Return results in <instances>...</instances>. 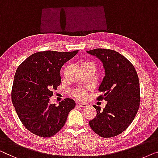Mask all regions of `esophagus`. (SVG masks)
Instances as JSON below:
<instances>
[{"label": "esophagus", "instance_id": "obj_1", "mask_svg": "<svg viewBox=\"0 0 158 158\" xmlns=\"http://www.w3.org/2000/svg\"><path fill=\"white\" fill-rule=\"evenodd\" d=\"M76 105H77V106H81V107H82V108H85L87 106V104L85 103H81V102H77Z\"/></svg>", "mask_w": 158, "mask_h": 158}]
</instances>
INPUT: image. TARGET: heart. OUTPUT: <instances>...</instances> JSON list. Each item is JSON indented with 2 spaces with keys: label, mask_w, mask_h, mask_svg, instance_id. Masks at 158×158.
Wrapping results in <instances>:
<instances>
[{
  "label": "heart",
  "mask_w": 158,
  "mask_h": 158,
  "mask_svg": "<svg viewBox=\"0 0 158 158\" xmlns=\"http://www.w3.org/2000/svg\"><path fill=\"white\" fill-rule=\"evenodd\" d=\"M85 64H93L92 62H84L81 64V65H85ZM74 96L77 98L80 99H84L86 97V92L84 90H76L74 92Z\"/></svg>",
  "instance_id": "1"
}]
</instances>
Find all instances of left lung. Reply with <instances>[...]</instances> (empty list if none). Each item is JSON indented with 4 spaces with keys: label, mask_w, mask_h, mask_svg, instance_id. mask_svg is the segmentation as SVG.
Listing matches in <instances>:
<instances>
[{
    "label": "left lung",
    "mask_w": 158,
    "mask_h": 158,
    "mask_svg": "<svg viewBox=\"0 0 158 158\" xmlns=\"http://www.w3.org/2000/svg\"><path fill=\"white\" fill-rule=\"evenodd\" d=\"M87 53L97 56L103 63L105 77L99 87L104 92L97 100L107 102L105 107L96 105L97 115L89 121L92 130L100 137L108 138L120 134L132 123L139 110L140 102L139 81L134 66L117 52L95 48Z\"/></svg>",
    "instance_id": "left-lung-1"
}]
</instances>
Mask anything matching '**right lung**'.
<instances>
[{"label": "right lung", "mask_w": 158, "mask_h": 158, "mask_svg": "<svg viewBox=\"0 0 158 158\" xmlns=\"http://www.w3.org/2000/svg\"><path fill=\"white\" fill-rule=\"evenodd\" d=\"M45 51L36 52L20 64L15 72L11 100L19 118L37 136H54L66 123L75 102L66 98L59 106L49 104L53 89L61 84L60 70L78 53Z\"/></svg>", "instance_id": "add662e5"}]
</instances>
